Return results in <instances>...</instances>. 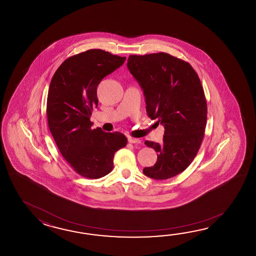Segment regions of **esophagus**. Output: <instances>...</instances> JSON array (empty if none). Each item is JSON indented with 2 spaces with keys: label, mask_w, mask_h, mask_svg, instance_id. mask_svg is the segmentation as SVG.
I'll return each instance as SVG.
<instances>
[{
  "label": "esophagus",
  "mask_w": 256,
  "mask_h": 256,
  "mask_svg": "<svg viewBox=\"0 0 256 256\" xmlns=\"http://www.w3.org/2000/svg\"><path fill=\"white\" fill-rule=\"evenodd\" d=\"M128 141L130 144H141V140L136 139V138H132V137H129Z\"/></svg>",
  "instance_id": "1"
}]
</instances>
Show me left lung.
Wrapping results in <instances>:
<instances>
[{
  "label": "left lung",
  "instance_id": "left-lung-1",
  "mask_svg": "<svg viewBox=\"0 0 256 256\" xmlns=\"http://www.w3.org/2000/svg\"><path fill=\"white\" fill-rule=\"evenodd\" d=\"M127 68L146 97L147 116L164 126L163 144L146 141L158 161L142 170L154 180L183 172L198 152L207 124V102L202 82L188 62L168 53L130 54Z\"/></svg>",
  "mask_w": 256,
  "mask_h": 256
}]
</instances>
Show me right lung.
<instances>
[{
    "instance_id": "1",
    "label": "right lung",
    "mask_w": 256,
    "mask_h": 256,
    "mask_svg": "<svg viewBox=\"0 0 256 256\" xmlns=\"http://www.w3.org/2000/svg\"><path fill=\"white\" fill-rule=\"evenodd\" d=\"M126 60L102 49H90L66 58L50 82L49 130L62 156L84 178L95 180L109 174L115 152L127 144L124 134L92 129L90 120L93 107L98 105V83Z\"/></svg>"
}]
</instances>
